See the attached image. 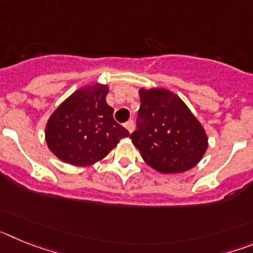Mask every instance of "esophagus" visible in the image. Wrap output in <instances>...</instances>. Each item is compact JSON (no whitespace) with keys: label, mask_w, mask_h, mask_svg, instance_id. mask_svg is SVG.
Returning a JSON list of instances; mask_svg holds the SVG:
<instances>
[{"label":"esophagus","mask_w":253,"mask_h":253,"mask_svg":"<svg viewBox=\"0 0 253 253\" xmlns=\"http://www.w3.org/2000/svg\"><path fill=\"white\" fill-rule=\"evenodd\" d=\"M124 126H125V128H126V129H128L129 133H131V131L134 130V123H133V120H129V122L125 123Z\"/></svg>","instance_id":"esophagus-1"}]
</instances>
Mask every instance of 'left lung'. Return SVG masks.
<instances>
[{"mask_svg": "<svg viewBox=\"0 0 253 253\" xmlns=\"http://www.w3.org/2000/svg\"><path fill=\"white\" fill-rule=\"evenodd\" d=\"M137 130L130 134L143 160L162 173L193 169L208 148L202 124L184 101L163 88L140 90Z\"/></svg>", "mask_w": 253, "mask_h": 253, "instance_id": "obj_1", "label": "left lung"}]
</instances>
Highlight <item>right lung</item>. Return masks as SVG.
I'll use <instances>...</instances> for the list:
<instances>
[{
  "label": "right lung",
  "mask_w": 253,
  "mask_h": 253,
  "mask_svg": "<svg viewBox=\"0 0 253 253\" xmlns=\"http://www.w3.org/2000/svg\"><path fill=\"white\" fill-rule=\"evenodd\" d=\"M107 87H84L71 95L49 118L45 128L48 147L59 160L87 166L109 154L129 131L114 120L106 104Z\"/></svg>",
  "instance_id": "right-lung-1"
}]
</instances>
